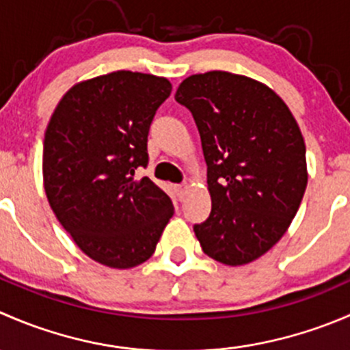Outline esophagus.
Instances as JSON below:
<instances>
[{
	"label": "esophagus",
	"instance_id": "34e87169",
	"mask_svg": "<svg viewBox=\"0 0 350 350\" xmlns=\"http://www.w3.org/2000/svg\"><path fill=\"white\" fill-rule=\"evenodd\" d=\"M188 189H189V185L188 183H183V185H178L176 186V191H178V196L179 200H185L186 195H188Z\"/></svg>",
	"mask_w": 350,
	"mask_h": 350
}]
</instances>
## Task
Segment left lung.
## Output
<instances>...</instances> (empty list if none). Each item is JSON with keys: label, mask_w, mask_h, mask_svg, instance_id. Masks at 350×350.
<instances>
[{"label": "left lung", "mask_w": 350, "mask_h": 350, "mask_svg": "<svg viewBox=\"0 0 350 350\" xmlns=\"http://www.w3.org/2000/svg\"><path fill=\"white\" fill-rule=\"evenodd\" d=\"M176 101L191 111L208 165L211 213L195 225L201 249L227 266L259 259L286 234L305 195L298 122L269 86L227 70L186 77Z\"/></svg>", "instance_id": "8db88e82"}]
</instances>
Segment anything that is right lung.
Wrapping results in <instances>:
<instances>
[{"instance_id":"add662e5","label":"right lung","mask_w":350,"mask_h":350,"mask_svg":"<svg viewBox=\"0 0 350 350\" xmlns=\"http://www.w3.org/2000/svg\"><path fill=\"white\" fill-rule=\"evenodd\" d=\"M152 74L115 70L76 83L49 120L42 172L49 204L96 262L130 269L154 254L171 198L135 169L149 162L150 123L171 94Z\"/></svg>"}]
</instances>
